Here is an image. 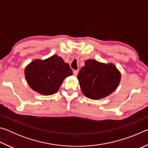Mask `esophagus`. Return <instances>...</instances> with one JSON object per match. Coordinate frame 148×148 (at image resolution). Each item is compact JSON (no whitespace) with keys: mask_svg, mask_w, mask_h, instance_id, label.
I'll list each match as a JSON object with an SVG mask.
<instances>
[{"mask_svg":"<svg viewBox=\"0 0 148 148\" xmlns=\"http://www.w3.org/2000/svg\"><path fill=\"white\" fill-rule=\"evenodd\" d=\"M78 71H77V70H74V71H73V74H74V76H76L77 75V74H78Z\"/></svg>","mask_w":148,"mask_h":148,"instance_id":"obj_1","label":"esophagus"}]
</instances>
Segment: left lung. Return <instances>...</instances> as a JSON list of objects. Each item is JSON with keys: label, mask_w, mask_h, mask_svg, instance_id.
<instances>
[{"label": "left lung", "mask_w": 148, "mask_h": 148, "mask_svg": "<svg viewBox=\"0 0 148 148\" xmlns=\"http://www.w3.org/2000/svg\"><path fill=\"white\" fill-rule=\"evenodd\" d=\"M77 77L85 96L97 100L108 96L116 89L121 74L114 64L89 59L85 61Z\"/></svg>", "instance_id": "left-lung-1"}]
</instances>
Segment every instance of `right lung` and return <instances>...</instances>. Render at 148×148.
<instances>
[{"label":"right lung","mask_w":148,"mask_h":148,"mask_svg":"<svg viewBox=\"0 0 148 148\" xmlns=\"http://www.w3.org/2000/svg\"><path fill=\"white\" fill-rule=\"evenodd\" d=\"M72 74L69 64L57 55L45 60H34L25 70V76L29 86L44 95L56 93L63 80Z\"/></svg>","instance_id":"right-lung-1"}]
</instances>
